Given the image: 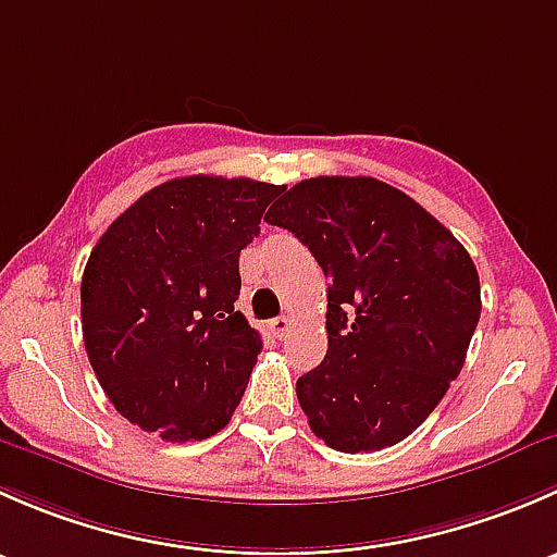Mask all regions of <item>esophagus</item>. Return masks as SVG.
Instances as JSON below:
<instances>
[{
    "instance_id": "1",
    "label": "esophagus",
    "mask_w": 557,
    "mask_h": 557,
    "mask_svg": "<svg viewBox=\"0 0 557 557\" xmlns=\"http://www.w3.org/2000/svg\"><path fill=\"white\" fill-rule=\"evenodd\" d=\"M269 329H272V334L277 336V339H285L290 331V320L285 318V314H280V318H274L272 323H269Z\"/></svg>"
}]
</instances>
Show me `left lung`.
I'll list each match as a JSON object with an SVG mask.
<instances>
[{
	"instance_id": "obj_1",
	"label": "left lung",
	"mask_w": 557,
	"mask_h": 557,
	"mask_svg": "<svg viewBox=\"0 0 557 557\" xmlns=\"http://www.w3.org/2000/svg\"><path fill=\"white\" fill-rule=\"evenodd\" d=\"M267 223L329 277V350L296 380L318 440L374 453L407 440L460 374L480 320V274L431 212L374 177L296 183Z\"/></svg>"
}]
</instances>
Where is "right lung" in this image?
I'll return each instance as SVG.
<instances>
[{
    "label": "right lung",
    "instance_id": "right-lung-1",
    "mask_svg": "<svg viewBox=\"0 0 557 557\" xmlns=\"http://www.w3.org/2000/svg\"><path fill=\"white\" fill-rule=\"evenodd\" d=\"M283 185L190 174L110 223L81 283L83 342L112 407L166 442L207 440L243 401L261 334L239 299V252Z\"/></svg>",
    "mask_w": 557,
    "mask_h": 557
}]
</instances>
